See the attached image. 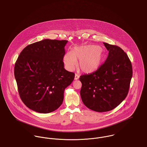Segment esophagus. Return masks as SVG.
I'll use <instances>...</instances> for the list:
<instances>
[{
  "label": "esophagus",
  "mask_w": 147,
  "mask_h": 147,
  "mask_svg": "<svg viewBox=\"0 0 147 147\" xmlns=\"http://www.w3.org/2000/svg\"><path fill=\"white\" fill-rule=\"evenodd\" d=\"M79 75H78V74H75V77H74V79H75V80H78V79H79Z\"/></svg>",
  "instance_id": "obj_1"
}]
</instances>
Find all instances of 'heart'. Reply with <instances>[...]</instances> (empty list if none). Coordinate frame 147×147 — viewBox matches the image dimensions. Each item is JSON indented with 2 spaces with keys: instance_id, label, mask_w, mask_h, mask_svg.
Instances as JSON below:
<instances>
[{
  "instance_id": "1",
  "label": "heart",
  "mask_w": 147,
  "mask_h": 147,
  "mask_svg": "<svg viewBox=\"0 0 147 147\" xmlns=\"http://www.w3.org/2000/svg\"><path fill=\"white\" fill-rule=\"evenodd\" d=\"M106 58V54L101 47L87 45L74 47L71 53L64 56V63L68 70L74 69L79 60L78 67L84 73H90L96 70Z\"/></svg>"
}]
</instances>
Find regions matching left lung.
<instances>
[{
    "label": "left lung",
    "mask_w": 147,
    "mask_h": 147,
    "mask_svg": "<svg viewBox=\"0 0 147 147\" xmlns=\"http://www.w3.org/2000/svg\"><path fill=\"white\" fill-rule=\"evenodd\" d=\"M103 44L109 51L105 63L94 72L79 78L82 101L99 113L111 111L124 101L133 75L131 61L124 50L117 46Z\"/></svg>",
    "instance_id": "1"
}]
</instances>
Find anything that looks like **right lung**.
<instances>
[{
    "label": "right lung",
    "instance_id": "add662e5",
    "mask_svg": "<svg viewBox=\"0 0 147 147\" xmlns=\"http://www.w3.org/2000/svg\"><path fill=\"white\" fill-rule=\"evenodd\" d=\"M67 40L45 39L27 46L14 66V77L24 104L39 113H51L62 104L65 89L75 74L64 68Z\"/></svg>",
    "mask_w": 147,
    "mask_h": 147
}]
</instances>
